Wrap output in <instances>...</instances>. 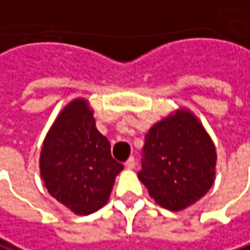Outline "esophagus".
<instances>
[{"label":"esophagus","mask_w":250,"mask_h":250,"mask_svg":"<svg viewBox=\"0 0 250 250\" xmlns=\"http://www.w3.org/2000/svg\"><path fill=\"white\" fill-rule=\"evenodd\" d=\"M125 167H127V169H134V167H136V160H134V157H130V159L125 162Z\"/></svg>","instance_id":"34e87169"}]
</instances>
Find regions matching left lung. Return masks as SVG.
Wrapping results in <instances>:
<instances>
[{
  "mask_svg": "<svg viewBox=\"0 0 250 250\" xmlns=\"http://www.w3.org/2000/svg\"><path fill=\"white\" fill-rule=\"evenodd\" d=\"M143 153L137 176L150 197L167 210L192 206L215 182V143L189 108L180 107L151 125Z\"/></svg>",
  "mask_w": 250,
  "mask_h": 250,
  "instance_id": "left-lung-1",
  "label": "left lung"
}]
</instances>
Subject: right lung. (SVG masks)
<instances>
[{"instance_id": "right-lung-1", "label": "right lung", "mask_w": 250, "mask_h": 250, "mask_svg": "<svg viewBox=\"0 0 250 250\" xmlns=\"http://www.w3.org/2000/svg\"><path fill=\"white\" fill-rule=\"evenodd\" d=\"M94 110L84 97L58 113L40 153V174L48 193L80 216L108 202L123 165L111 157L110 142L96 127Z\"/></svg>"}]
</instances>
